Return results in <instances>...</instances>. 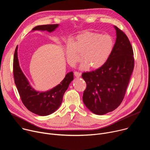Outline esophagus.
Returning <instances> with one entry per match:
<instances>
[{"label": "esophagus", "mask_w": 150, "mask_h": 150, "mask_svg": "<svg viewBox=\"0 0 150 150\" xmlns=\"http://www.w3.org/2000/svg\"><path fill=\"white\" fill-rule=\"evenodd\" d=\"M74 75L76 77H80L81 76V72H78L77 71H75V72H74Z\"/></svg>", "instance_id": "esophagus-1"}]
</instances>
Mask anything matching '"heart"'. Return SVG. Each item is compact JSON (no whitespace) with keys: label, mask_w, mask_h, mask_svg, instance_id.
Masks as SVG:
<instances>
[{"label":"heart","mask_w":150,"mask_h":150,"mask_svg":"<svg viewBox=\"0 0 150 150\" xmlns=\"http://www.w3.org/2000/svg\"><path fill=\"white\" fill-rule=\"evenodd\" d=\"M114 47V40L108 34L101 35L94 32H84L78 35L72 43L66 48L67 61L72 67L82 59L80 68L86 70L90 67L98 69L104 65L110 56Z\"/></svg>","instance_id":"heart-1"}]
</instances>
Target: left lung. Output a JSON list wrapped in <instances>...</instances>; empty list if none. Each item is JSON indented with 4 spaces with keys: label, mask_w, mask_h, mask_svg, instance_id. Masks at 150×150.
I'll list each match as a JSON object with an SVG mask.
<instances>
[{
    "label": "left lung",
    "mask_w": 150,
    "mask_h": 150,
    "mask_svg": "<svg viewBox=\"0 0 150 150\" xmlns=\"http://www.w3.org/2000/svg\"><path fill=\"white\" fill-rule=\"evenodd\" d=\"M114 28L116 39L108 60L100 68L82 74L87 84L83 102L98 115L112 112L120 104L134 68V52L129 39L117 27Z\"/></svg>",
    "instance_id": "8db88e82"
}]
</instances>
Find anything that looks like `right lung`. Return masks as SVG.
<instances>
[{"mask_svg":"<svg viewBox=\"0 0 150 150\" xmlns=\"http://www.w3.org/2000/svg\"><path fill=\"white\" fill-rule=\"evenodd\" d=\"M58 27L59 24L38 25L32 31H47L52 33ZM13 73L16 87L24 105L30 112L42 116L49 115L57 110L61 105L64 93L74 79L73 72H70L66 75L59 84L52 89L45 92L36 91L31 86L19 67L18 46L14 53Z\"/></svg>","mask_w":150,"mask_h":150,"instance_id":"right-lung-1","label":"right lung"}]
</instances>
